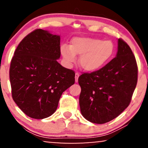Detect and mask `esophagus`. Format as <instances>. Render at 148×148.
Instances as JSON below:
<instances>
[{"label": "esophagus", "instance_id": "obj_1", "mask_svg": "<svg viewBox=\"0 0 148 148\" xmlns=\"http://www.w3.org/2000/svg\"><path fill=\"white\" fill-rule=\"evenodd\" d=\"M79 77V73H75V82L77 83L78 82V78Z\"/></svg>", "mask_w": 148, "mask_h": 148}]
</instances>
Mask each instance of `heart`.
Returning <instances> with one entry per match:
<instances>
[{
	"label": "heart",
	"mask_w": 148,
	"mask_h": 148,
	"mask_svg": "<svg viewBox=\"0 0 148 148\" xmlns=\"http://www.w3.org/2000/svg\"><path fill=\"white\" fill-rule=\"evenodd\" d=\"M114 52L112 41L98 38H74L70 46L63 45L60 48L62 57L68 64L73 63L76 56H80V66L88 72L97 71L104 67L112 59Z\"/></svg>",
	"instance_id": "heart-1"
}]
</instances>
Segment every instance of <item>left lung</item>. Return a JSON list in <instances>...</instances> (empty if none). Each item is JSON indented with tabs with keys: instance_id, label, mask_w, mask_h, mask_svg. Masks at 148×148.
<instances>
[{
	"instance_id": "left-lung-1",
	"label": "left lung",
	"mask_w": 148,
	"mask_h": 148,
	"mask_svg": "<svg viewBox=\"0 0 148 148\" xmlns=\"http://www.w3.org/2000/svg\"><path fill=\"white\" fill-rule=\"evenodd\" d=\"M78 82L86 120L104 124L118 116L130 104L137 82L136 60L128 44L119 39L116 57L97 71L82 74Z\"/></svg>"
}]
</instances>
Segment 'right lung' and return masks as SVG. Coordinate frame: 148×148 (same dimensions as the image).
I'll return each mask as SVG.
<instances>
[{
	"label": "right lung",
	"mask_w": 148,
	"mask_h": 148,
	"mask_svg": "<svg viewBox=\"0 0 148 148\" xmlns=\"http://www.w3.org/2000/svg\"><path fill=\"white\" fill-rule=\"evenodd\" d=\"M60 36L38 29L16 48L9 71L12 97L28 116L42 119L56 110L62 92L75 84V72L57 62Z\"/></svg>",
	"instance_id": "right-lung-1"
}]
</instances>
